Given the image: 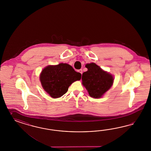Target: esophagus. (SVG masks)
Returning <instances> with one entry per match:
<instances>
[{"label":"esophagus","mask_w":151,"mask_h":151,"mask_svg":"<svg viewBox=\"0 0 151 151\" xmlns=\"http://www.w3.org/2000/svg\"><path fill=\"white\" fill-rule=\"evenodd\" d=\"M78 72L80 73H82V69H80V70H78Z\"/></svg>","instance_id":"obj_1"}]
</instances>
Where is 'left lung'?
Segmentation results:
<instances>
[{"instance_id": "left-lung-1", "label": "left lung", "mask_w": 151, "mask_h": 151, "mask_svg": "<svg viewBox=\"0 0 151 151\" xmlns=\"http://www.w3.org/2000/svg\"><path fill=\"white\" fill-rule=\"evenodd\" d=\"M86 68L88 70L82 73V84L90 96L100 98L111 87L114 78L95 63L86 64Z\"/></svg>"}]
</instances>
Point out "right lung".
<instances>
[{"mask_svg": "<svg viewBox=\"0 0 151 151\" xmlns=\"http://www.w3.org/2000/svg\"><path fill=\"white\" fill-rule=\"evenodd\" d=\"M81 78V74L69 64L48 66L42 70L40 81L43 88L53 98H58L68 91L71 84Z\"/></svg>", "mask_w": 151, "mask_h": 151, "instance_id": "right-lung-1", "label": "right lung"}]
</instances>
